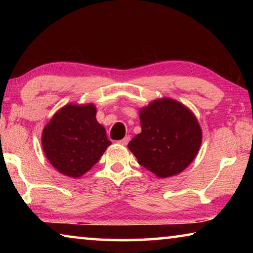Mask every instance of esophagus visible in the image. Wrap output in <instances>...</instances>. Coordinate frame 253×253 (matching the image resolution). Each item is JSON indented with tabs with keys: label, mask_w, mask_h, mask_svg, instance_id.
Masks as SVG:
<instances>
[{
	"label": "esophagus",
	"mask_w": 253,
	"mask_h": 253,
	"mask_svg": "<svg viewBox=\"0 0 253 253\" xmlns=\"http://www.w3.org/2000/svg\"><path fill=\"white\" fill-rule=\"evenodd\" d=\"M130 140V137L129 136H126V137H124V138L122 139V140H119V144H122V145H127L128 144V142H129Z\"/></svg>",
	"instance_id": "34e87169"
}]
</instances>
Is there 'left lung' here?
<instances>
[{
  "label": "left lung",
  "mask_w": 253,
  "mask_h": 253,
  "mask_svg": "<svg viewBox=\"0 0 253 253\" xmlns=\"http://www.w3.org/2000/svg\"><path fill=\"white\" fill-rule=\"evenodd\" d=\"M139 118L142 132L128 144L139 164L161 178L185 169L202 142V130L192 111L164 98L140 109Z\"/></svg>",
  "instance_id": "left-lung-1"
}]
</instances>
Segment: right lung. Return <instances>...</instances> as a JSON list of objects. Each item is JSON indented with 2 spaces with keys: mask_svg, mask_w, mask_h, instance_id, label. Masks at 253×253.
<instances>
[{
  "mask_svg": "<svg viewBox=\"0 0 253 253\" xmlns=\"http://www.w3.org/2000/svg\"><path fill=\"white\" fill-rule=\"evenodd\" d=\"M110 144L92 104L65 106L42 132L46 158L60 173L75 178L88 172Z\"/></svg>",
  "mask_w": 253,
  "mask_h": 253,
  "instance_id": "obj_1",
  "label": "right lung"
}]
</instances>
